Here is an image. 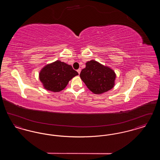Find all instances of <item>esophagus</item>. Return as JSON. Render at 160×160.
<instances>
[{"label":"esophagus","instance_id":"esophagus-1","mask_svg":"<svg viewBox=\"0 0 160 160\" xmlns=\"http://www.w3.org/2000/svg\"><path fill=\"white\" fill-rule=\"evenodd\" d=\"M77 71L78 72V74H80V72H81V69L79 68L77 70Z\"/></svg>","mask_w":160,"mask_h":160}]
</instances>
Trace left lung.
<instances>
[{
  "mask_svg": "<svg viewBox=\"0 0 160 160\" xmlns=\"http://www.w3.org/2000/svg\"><path fill=\"white\" fill-rule=\"evenodd\" d=\"M80 77L91 91L101 94L114 87L116 74L112 69L92 60L86 62Z\"/></svg>",
  "mask_w": 160,
  "mask_h": 160,
  "instance_id": "left-lung-1",
  "label": "left lung"
}]
</instances>
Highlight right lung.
Returning a JSON list of instances; mask_svg holds the SVG:
<instances>
[{
	"label": "right lung",
	"instance_id": "right-lung-1",
	"mask_svg": "<svg viewBox=\"0 0 160 160\" xmlns=\"http://www.w3.org/2000/svg\"><path fill=\"white\" fill-rule=\"evenodd\" d=\"M39 75L46 89L57 92L63 90L69 81L78 74L71 65L56 61L45 66Z\"/></svg>",
	"mask_w": 160,
	"mask_h": 160
}]
</instances>
